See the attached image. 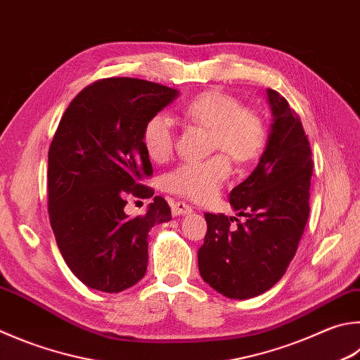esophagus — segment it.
Masks as SVG:
<instances>
[{
    "mask_svg": "<svg viewBox=\"0 0 360 360\" xmlns=\"http://www.w3.org/2000/svg\"><path fill=\"white\" fill-rule=\"evenodd\" d=\"M172 212L174 217H178V215H187L192 212V206L186 205L184 201H176L172 205Z\"/></svg>",
    "mask_w": 360,
    "mask_h": 360,
    "instance_id": "esophagus-1",
    "label": "esophagus"
}]
</instances>
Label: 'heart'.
<instances>
[{
  "mask_svg": "<svg viewBox=\"0 0 360 360\" xmlns=\"http://www.w3.org/2000/svg\"><path fill=\"white\" fill-rule=\"evenodd\" d=\"M182 115L197 126L211 130V148L221 149L236 162H252L263 153L266 126L263 117L243 107L236 97L211 89L192 97ZM141 141L154 162H165L174 149L173 122L167 115L149 117L143 127ZM230 174V160L224 154L198 162H186L165 176V188L193 201L211 200Z\"/></svg>",
  "mask_w": 360,
  "mask_h": 360,
  "instance_id": "b5f03b06",
  "label": "heart"
}]
</instances>
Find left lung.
I'll use <instances>...</instances> for the list:
<instances>
[{"instance_id":"obj_1","label":"left lung","mask_w":360,"mask_h":360,"mask_svg":"<svg viewBox=\"0 0 360 360\" xmlns=\"http://www.w3.org/2000/svg\"><path fill=\"white\" fill-rule=\"evenodd\" d=\"M266 93L274 117L266 149L252 174L230 193L233 209L245 221L205 214L207 233L198 250L200 276L230 299L259 296L283 277L310 212L309 139L285 97L274 89Z\"/></svg>"}]
</instances>
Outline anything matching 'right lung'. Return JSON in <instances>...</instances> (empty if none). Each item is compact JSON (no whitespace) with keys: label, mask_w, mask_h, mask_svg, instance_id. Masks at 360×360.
Returning <instances> with one entry per match:
<instances>
[{"label":"right lung","mask_w":360,"mask_h":360,"mask_svg":"<svg viewBox=\"0 0 360 360\" xmlns=\"http://www.w3.org/2000/svg\"><path fill=\"white\" fill-rule=\"evenodd\" d=\"M179 96L140 78H102L75 96L49 149V215L58 248L74 276L103 292H121L145 277L148 233L172 220L154 197L145 215L124 212L126 195L151 198L140 184L153 174L143 127Z\"/></svg>","instance_id":"1"}]
</instances>
